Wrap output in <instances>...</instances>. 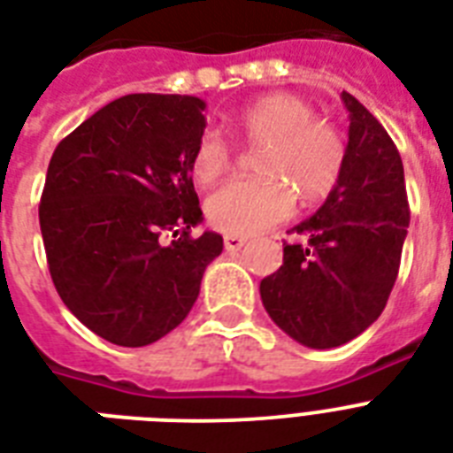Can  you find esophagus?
Here are the masks:
<instances>
[{"label": "esophagus", "instance_id": "34e87169", "mask_svg": "<svg viewBox=\"0 0 453 453\" xmlns=\"http://www.w3.org/2000/svg\"><path fill=\"white\" fill-rule=\"evenodd\" d=\"M226 251H240L244 244H247V237H240V234H226Z\"/></svg>", "mask_w": 453, "mask_h": 453}]
</instances>
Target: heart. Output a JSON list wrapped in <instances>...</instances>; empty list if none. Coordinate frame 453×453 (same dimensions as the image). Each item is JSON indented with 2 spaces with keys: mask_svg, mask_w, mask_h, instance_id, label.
<instances>
[{
  "mask_svg": "<svg viewBox=\"0 0 453 453\" xmlns=\"http://www.w3.org/2000/svg\"><path fill=\"white\" fill-rule=\"evenodd\" d=\"M234 136L263 148L261 178L230 180L206 199V219L227 234H254L277 226L294 211V195L317 204L334 192L345 166V141L315 108L294 94L263 96L227 122ZM233 162V150L216 131H204L190 159L199 185L216 183Z\"/></svg>",
  "mask_w": 453,
  "mask_h": 453,
  "instance_id": "1",
  "label": "heart"
}]
</instances>
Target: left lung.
Segmentation results:
<instances>
[{"instance_id":"left-lung-1","label":"left lung","mask_w":453,"mask_h":453,"mask_svg":"<svg viewBox=\"0 0 453 453\" xmlns=\"http://www.w3.org/2000/svg\"><path fill=\"white\" fill-rule=\"evenodd\" d=\"M345 166L326 202L294 230L308 244H287L284 263L261 282L273 322L317 350L336 348L386 308L409 227L404 166L393 138L350 96Z\"/></svg>"}]
</instances>
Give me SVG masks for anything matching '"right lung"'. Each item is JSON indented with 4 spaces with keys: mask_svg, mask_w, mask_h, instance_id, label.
<instances>
[{
    "mask_svg": "<svg viewBox=\"0 0 453 453\" xmlns=\"http://www.w3.org/2000/svg\"><path fill=\"white\" fill-rule=\"evenodd\" d=\"M204 108L195 96H122L53 150L39 204L49 273L67 310L110 343L141 348L176 329L223 251L219 233L190 237Z\"/></svg>",
    "mask_w": 453,
    "mask_h": 453,
    "instance_id": "add662e5",
    "label": "right lung"
}]
</instances>
